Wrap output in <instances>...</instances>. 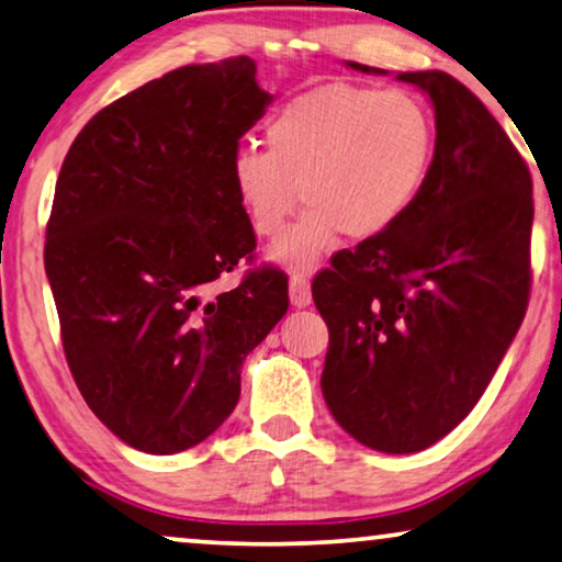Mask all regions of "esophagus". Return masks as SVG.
I'll list each match as a JSON object with an SVG mask.
<instances>
[{"mask_svg": "<svg viewBox=\"0 0 562 562\" xmlns=\"http://www.w3.org/2000/svg\"><path fill=\"white\" fill-rule=\"evenodd\" d=\"M289 299H291V304L299 306V310H302V306H310L312 304V289H310V279H306V276H302V273L291 276V281H289Z\"/></svg>", "mask_w": 562, "mask_h": 562, "instance_id": "34e87169", "label": "esophagus"}]
</instances>
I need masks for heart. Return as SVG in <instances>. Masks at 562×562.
I'll use <instances>...</instances> for the list:
<instances>
[{
    "label": "heart",
    "mask_w": 562,
    "mask_h": 562,
    "mask_svg": "<svg viewBox=\"0 0 562 562\" xmlns=\"http://www.w3.org/2000/svg\"><path fill=\"white\" fill-rule=\"evenodd\" d=\"M268 148L245 143L229 158V183L252 233L279 237L299 196L310 210L273 245V263L310 271L340 245L373 240L398 225L435 160V117L402 89L327 83L304 91L266 125ZM303 194L299 195L297 191Z\"/></svg>",
    "instance_id": "b5f03b06"
}]
</instances>
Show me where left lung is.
<instances>
[{"label":"left lung","mask_w":562,"mask_h":562,"mask_svg":"<svg viewBox=\"0 0 562 562\" xmlns=\"http://www.w3.org/2000/svg\"><path fill=\"white\" fill-rule=\"evenodd\" d=\"M396 79L435 106L429 179L398 225L335 252L312 296L329 329V412L366 448L404 456L456 429L509 350L532 283L535 204L525 158L471 89L442 71Z\"/></svg>","instance_id":"8db88e82"}]
</instances>
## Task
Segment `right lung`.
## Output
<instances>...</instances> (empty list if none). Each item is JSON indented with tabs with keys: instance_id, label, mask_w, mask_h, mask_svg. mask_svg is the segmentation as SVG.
<instances>
[{
	"instance_id": "obj_1",
	"label": "right lung",
	"mask_w": 562,
	"mask_h": 562,
	"mask_svg": "<svg viewBox=\"0 0 562 562\" xmlns=\"http://www.w3.org/2000/svg\"><path fill=\"white\" fill-rule=\"evenodd\" d=\"M271 99L248 56L176 68L97 112L60 166L45 229L60 340L83 402L135 450L206 440L289 310L279 268L217 289L256 250L229 158Z\"/></svg>"
}]
</instances>
